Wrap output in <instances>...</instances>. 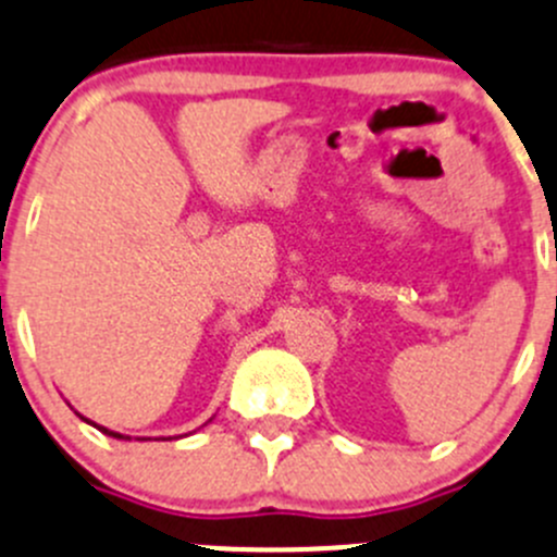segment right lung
<instances>
[{
	"mask_svg": "<svg viewBox=\"0 0 557 557\" xmlns=\"http://www.w3.org/2000/svg\"><path fill=\"white\" fill-rule=\"evenodd\" d=\"M81 416V413H78ZM81 419H84V416H81ZM84 422H89V419H84ZM209 422H212V419H209ZM91 428H97L100 430V433H106V435H111V438H119V441H129V435H122V433H113V430H108V428H100V424H95V422H89ZM138 441H147V438H138Z\"/></svg>",
	"mask_w": 557,
	"mask_h": 557,
	"instance_id": "right-lung-1",
	"label": "right lung"
}]
</instances>
